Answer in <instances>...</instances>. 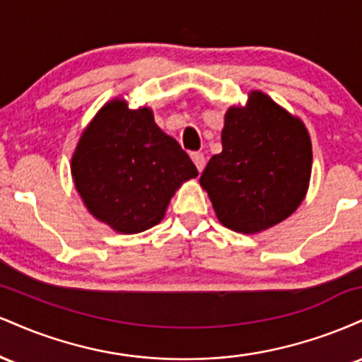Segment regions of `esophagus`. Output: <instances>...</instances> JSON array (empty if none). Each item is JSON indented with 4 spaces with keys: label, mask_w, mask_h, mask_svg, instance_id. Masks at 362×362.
<instances>
[{
    "label": "esophagus",
    "mask_w": 362,
    "mask_h": 362,
    "mask_svg": "<svg viewBox=\"0 0 362 362\" xmlns=\"http://www.w3.org/2000/svg\"><path fill=\"white\" fill-rule=\"evenodd\" d=\"M190 158H192L194 165H195V167H197L199 172H202V170H204V167H206V158H204V155H202V153H192V155H190Z\"/></svg>",
    "instance_id": "34e87169"
}]
</instances>
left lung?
Wrapping results in <instances>:
<instances>
[{
	"instance_id": "obj_1",
	"label": "left lung",
	"mask_w": 362,
	"mask_h": 362,
	"mask_svg": "<svg viewBox=\"0 0 362 362\" xmlns=\"http://www.w3.org/2000/svg\"><path fill=\"white\" fill-rule=\"evenodd\" d=\"M221 143L199 180L224 226L259 233L296 211L311 173V141L300 119L252 91L245 109L226 112Z\"/></svg>"
}]
</instances>
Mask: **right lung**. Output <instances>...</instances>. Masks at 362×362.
<instances>
[{"label": "right lung", "instance_id": "right-lung-1", "mask_svg": "<svg viewBox=\"0 0 362 362\" xmlns=\"http://www.w3.org/2000/svg\"><path fill=\"white\" fill-rule=\"evenodd\" d=\"M78 192L91 214L120 233H139L163 219L170 199L197 168L153 112L107 103L83 132L71 160Z\"/></svg>", "mask_w": 362, "mask_h": 362}]
</instances>
